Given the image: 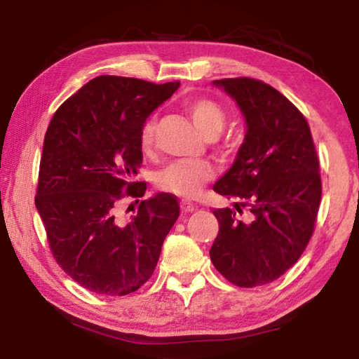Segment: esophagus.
Segmentation results:
<instances>
[{"label":"esophagus","instance_id":"obj_1","mask_svg":"<svg viewBox=\"0 0 359 359\" xmlns=\"http://www.w3.org/2000/svg\"><path fill=\"white\" fill-rule=\"evenodd\" d=\"M195 209H196V206H195L192 201H189V200H182L181 201V210L182 212H194Z\"/></svg>","mask_w":359,"mask_h":359}]
</instances>
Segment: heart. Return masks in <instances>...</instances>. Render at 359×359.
Listing matches in <instances>:
<instances>
[{
  "label": "heart",
  "mask_w": 359,
  "mask_h": 359,
  "mask_svg": "<svg viewBox=\"0 0 359 359\" xmlns=\"http://www.w3.org/2000/svg\"><path fill=\"white\" fill-rule=\"evenodd\" d=\"M186 113L192 119L195 127L201 133L209 136H218L228 121V113L224 107L210 97H196L186 105ZM156 119L150 118L144 122L139 133V147L144 153H150L155 145ZM215 178L214 165L209 163H172L164 170H161L156 184L161 190L184 198H192L198 195L203 187Z\"/></svg>",
  "instance_id": "heart-1"
}]
</instances>
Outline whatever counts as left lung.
Returning a JSON list of instances; mask_svg holds the SVG:
<instances>
[{"instance_id":"obj_1","label":"left lung","mask_w":359,"mask_h":359,"mask_svg":"<svg viewBox=\"0 0 359 359\" xmlns=\"http://www.w3.org/2000/svg\"><path fill=\"white\" fill-rule=\"evenodd\" d=\"M237 100L246 119L236 163L214 190L251 212L241 222L229 208L215 209L218 236L210 260L224 279L254 288L279 279L301 257L314 232L323 195L319 159L305 116L262 80H215Z\"/></svg>"}]
</instances>
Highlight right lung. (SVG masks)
I'll return each instance as SVG.
<instances>
[{"label": "right lung", "mask_w": 359, "mask_h": 359, "mask_svg": "<svg viewBox=\"0 0 359 359\" xmlns=\"http://www.w3.org/2000/svg\"><path fill=\"white\" fill-rule=\"evenodd\" d=\"M180 82L99 76L58 107L43 142L35 206L55 262L80 287L126 296L147 282L180 215L172 194L139 203L126 222L123 198L144 196L139 133Z\"/></svg>", "instance_id": "add662e5"}]
</instances>
